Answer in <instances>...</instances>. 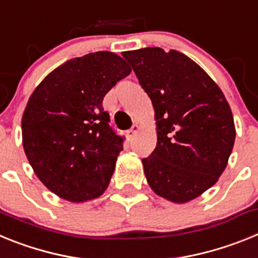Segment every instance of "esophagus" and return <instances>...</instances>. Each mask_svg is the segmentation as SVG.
Segmentation results:
<instances>
[{
	"label": "esophagus",
	"instance_id": "esophagus-1",
	"mask_svg": "<svg viewBox=\"0 0 258 258\" xmlns=\"http://www.w3.org/2000/svg\"><path fill=\"white\" fill-rule=\"evenodd\" d=\"M138 131H140V126H138V125H133V126H132V129H129V131L126 132L127 138H129V140H132V138H133V137L138 133Z\"/></svg>",
	"mask_w": 258,
	"mask_h": 258
}]
</instances>
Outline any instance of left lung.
I'll list each match as a JSON object with an SVG mask.
<instances>
[{"mask_svg": "<svg viewBox=\"0 0 258 258\" xmlns=\"http://www.w3.org/2000/svg\"><path fill=\"white\" fill-rule=\"evenodd\" d=\"M155 109L157 143L142 159L150 187L173 203L195 199L218 181L235 141L234 117L217 84L177 50L124 51Z\"/></svg>", "mask_w": 258, "mask_h": 258, "instance_id": "obj_1", "label": "left lung"}]
</instances>
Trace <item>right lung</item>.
<instances>
[{"label": "right lung", "mask_w": 258, "mask_h": 258, "mask_svg": "<svg viewBox=\"0 0 258 258\" xmlns=\"http://www.w3.org/2000/svg\"><path fill=\"white\" fill-rule=\"evenodd\" d=\"M111 51L66 61L35 89L22 118L23 147L40 181L74 203L104 192L125 137L109 126L104 95L131 74Z\"/></svg>", "instance_id": "right-lung-1"}]
</instances>
